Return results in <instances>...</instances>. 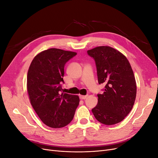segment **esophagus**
Listing matches in <instances>:
<instances>
[{"instance_id":"34e87169","label":"esophagus","mask_w":158,"mask_h":158,"mask_svg":"<svg viewBox=\"0 0 158 158\" xmlns=\"http://www.w3.org/2000/svg\"><path fill=\"white\" fill-rule=\"evenodd\" d=\"M87 97H88V95H80V98L81 99H85L87 98Z\"/></svg>"}]
</instances>
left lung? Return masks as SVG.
<instances>
[{
    "mask_svg": "<svg viewBox=\"0 0 158 158\" xmlns=\"http://www.w3.org/2000/svg\"><path fill=\"white\" fill-rule=\"evenodd\" d=\"M96 64L98 82L106 84L98 94V105L92 109L97 120L112 125L124 120L132 110L136 95V84L130 63L120 51L109 46L88 51Z\"/></svg>",
    "mask_w": 158,
    "mask_h": 158,
    "instance_id": "8db88e82",
    "label": "left lung"
}]
</instances>
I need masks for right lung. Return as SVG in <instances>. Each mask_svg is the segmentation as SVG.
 Here are the masks:
<instances>
[{"label":"right lung","mask_w":158,"mask_h":158,"mask_svg":"<svg viewBox=\"0 0 158 158\" xmlns=\"http://www.w3.org/2000/svg\"><path fill=\"white\" fill-rule=\"evenodd\" d=\"M76 52L51 48L38 53L27 75V90L33 109L45 125L62 128L73 119L78 106V95L60 92L66 62Z\"/></svg>","instance_id":"obj_1"}]
</instances>
